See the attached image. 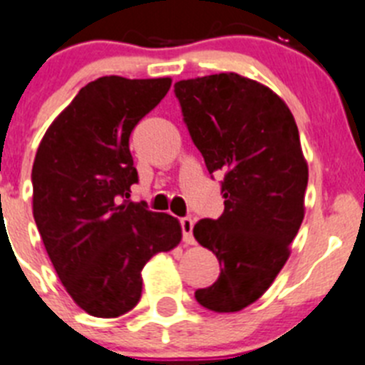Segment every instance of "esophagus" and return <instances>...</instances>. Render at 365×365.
Segmentation results:
<instances>
[{"instance_id": "obj_1", "label": "esophagus", "mask_w": 365, "mask_h": 365, "mask_svg": "<svg viewBox=\"0 0 365 365\" xmlns=\"http://www.w3.org/2000/svg\"><path fill=\"white\" fill-rule=\"evenodd\" d=\"M193 219L192 217H182L180 219V230H182V240L186 244H195V239H193Z\"/></svg>"}]
</instances>
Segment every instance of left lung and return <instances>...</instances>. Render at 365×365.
Masks as SVG:
<instances>
[{
  "label": "left lung",
  "mask_w": 365,
  "mask_h": 365,
  "mask_svg": "<svg viewBox=\"0 0 365 365\" xmlns=\"http://www.w3.org/2000/svg\"><path fill=\"white\" fill-rule=\"evenodd\" d=\"M173 88L206 168L224 173L222 215L193 226L220 273L195 299L212 312H240L272 286L302 224L307 165L299 128L275 92L239 73L186 79Z\"/></svg>",
  "instance_id": "left-lung-1"
}]
</instances>
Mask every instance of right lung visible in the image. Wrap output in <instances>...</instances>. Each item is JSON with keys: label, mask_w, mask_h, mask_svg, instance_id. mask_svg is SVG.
I'll list each match as a JSON object with an SVG mask.
<instances>
[{"label": "right lung", "mask_w": 365, "mask_h": 365, "mask_svg": "<svg viewBox=\"0 0 365 365\" xmlns=\"http://www.w3.org/2000/svg\"><path fill=\"white\" fill-rule=\"evenodd\" d=\"M172 79L105 76L79 90L50 125L32 166V210L73 302L113 319L141 299L145 264L180 242V224L130 200L139 177L130 133Z\"/></svg>", "instance_id": "right-lung-1"}]
</instances>
